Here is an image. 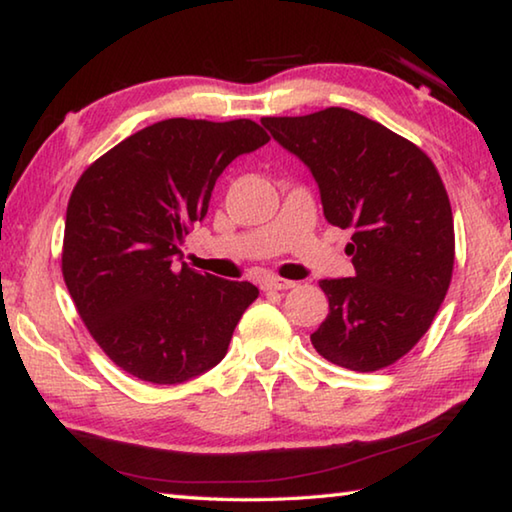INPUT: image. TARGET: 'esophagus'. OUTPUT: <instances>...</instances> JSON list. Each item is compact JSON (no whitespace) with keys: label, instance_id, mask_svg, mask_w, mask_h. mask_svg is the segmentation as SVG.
<instances>
[{"label":"esophagus","instance_id":"34e87169","mask_svg":"<svg viewBox=\"0 0 512 512\" xmlns=\"http://www.w3.org/2000/svg\"><path fill=\"white\" fill-rule=\"evenodd\" d=\"M293 287H296V282L284 280V277H277V275H271L264 280V289H268V291H287Z\"/></svg>","mask_w":512,"mask_h":512}]
</instances>
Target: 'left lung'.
<instances>
[{"instance_id": "8db88e82", "label": "left lung", "mask_w": 512, "mask_h": 512, "mask_svg": "<svg viewBox=\"0 0 512 512\" xmlns=\"http://www.w3.org/2000/svg\"><path fill=\"white\" fill-rule=\"evenodd\" d=\"M262 124L309 167L325 219L352 230L354 277L320 280L329 314L311 343L336 366H391L422 339L452 282L443 180L427 153L359 112L325 108Z\"/></svg>"}]
</instances>
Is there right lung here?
Here are the masks:
<instances>
[{
	"label": "right lung",
	"instance_id": "1",
	"mask_svg": "<svg viewBox=\"0 0 512 512\" xmlns=\"http://www.w3.org/2000/svg\"><path fill=\"white\" fill-rule=\"evenodd\" d=\"M266 142L250 119H164L83 171L67 203L63 277L92 339L128 375L183 384L228 352L257 287L176 257L223 169Z\"/></svg>",
	"mask_w": 512,
	"mask_h": 512
}]
</instances>
